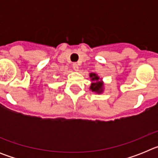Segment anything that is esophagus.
Wrapping results in <instances>:
<instances>
[{
    "mask_svg": "<svg viewBox=\"0 0 158 158\" xmlns=\"http://www.w3.org/2000/svg\"><path fill=\"white\" fill-rule=\"evenodd\" d=\"M73 69L76 71H77L78 69H79V66H78V65L76 63V62L73 64Z\"/></svg>",
    "mask_w": 158,
    "mask_h": 158,
    "instance_id": "esophagus-1",
    "label": "esophagus"
}]
</instances>
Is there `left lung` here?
<instances>
[{
	"label": "left lung",
	"instance_id": "obj_1",
	"mask_svg": "<svg viewBox=\"0 0 158 158\" xmlns=\"http://www.w3.org/2000/svg\"><path fill=\"white\" fill-rule=\"evenodd\" d=\"M90 77H92V81H98L99 79L98 77L96 76V74H95V73H90ZM102 87H103V83L97 81L92 83L90 89H91L92 91L100 93L102 92Z\"/></svg>",
	"mask_w": 158,
	"mask_h": 158
}]
</instances>
